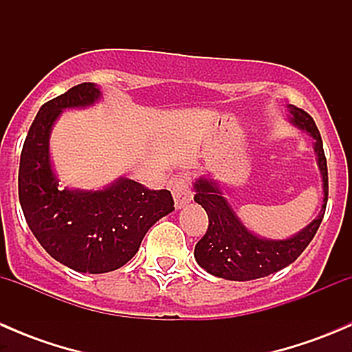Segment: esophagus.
<instances>
[{
	"instance_id": "34e87169",
	"label": "esophagus",
	"mask_w": 352,
	"mask_h": 352,
	"mask_svg": "<svg viewBox=\"0 0 352 352\" xmlns=\"http://www.w3.org/2000/svg\"><path fill=\"white\" fill-rule=\"evenodd\" d=\"M170 190H172V196H173V201H175L177 209H180L182 206H186L187 202L192 199V190H190L187 177H179V179H173L172 182H170Z\"/></svg>"
}]
</instances>
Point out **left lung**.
<instances>
[{"label": "left lung", "mask_w": 352, "mask_h": 352, "mask_svg": "<svg viewBox=\"0 0 352 352\" xmlns=\"http://www.w3.org/2000/svg\"><path fill=\"white\" fill-rule=\"evenodd\" d=\"M287 110H289L287 116L289 122L298 129L307 131L314 138V151L317 155V165L324 182L322 184L324 201H322L320 212L310 225L305 226L291 239H262L252 233L236 216L232 204L226 201L218 180L211 177H199L194 182V190H196L194 201L208 212L209 225L206 235L194 248V257L206 272L216 278L230 279V281H252L281 271L300 257L301 252L314 240L324 219L329 197V177L320 133L310 113L305 112L303 109L287 105Z\"/></svg>", "instance_id": "left-lung-1"}]
</instances>
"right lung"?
Wrapping results in <instances>:
<instances>
[{"label":"right lung","instance_id":"add662e5","mask_svg":"<svg viewBox=\"0 0 352 352\" xmlns=\"http://www.w3.org/2000/svg\"><path fill=\"white\" fill-rule=\"evenodd\" d=\"M100 97L97 85L81 83L42 105L25 138L19 170L28 228L52 258L88 274L122 267L148 230L175 209L170 190H150L126 177L100 190L59 187L49 153L52 126L63 110L90 107Z\"/></svg>","mask_w":352,"mask_h":352}]
</instances>
